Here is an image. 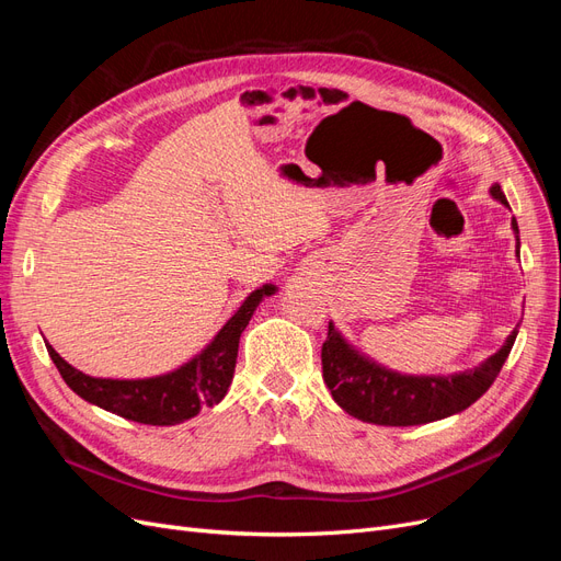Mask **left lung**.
<instances>
[{"instance_id":"8db88e82","label":"left lung","mask_w":561,"mask_h":561,"mask_svg":"<svg viewBox=\"0 0 561 561\" xmlns=\"http://www.w3.org/2000/svg\"><path fill=\"white\" fill-rule=\"evenodd\" d=\"M489 194L511 208L499 182L489 186ZM511 227L519 257V227L515 217ZM517 328L507 334L505 344L478 367L454 371V375H402L355 348L330 320L328 342L322 344L320 355L322 379L334 402L355 419L377 423V426H421V423L463 412L486 393L511 355L519 332Z\"/></svg>"}]
</instances>
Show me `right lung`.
Instances as JSON below:
<instances>
[{"label":"right lung","mask_w":561,"mask_h":561,"mask_svg":"<svg viewBox=\"0 0 561 561\" xmlns=\"http://www.w3.org/2000/svg\"><path fill=\"white\" fill-rule=\"evenodd\" d=\"M276 293L278 287L271 283L252 290L194 358L165 371V375L145 379L91 377L62 360L50 344H46V351L50 360L56 363L65 383L79 398L128 421L147 423V426H175V423L196 416L203 407H215L217 402H222L233 379L239 339L264 297Z\"/></svg>","instance_id":"right-lung-1"}]
</instances>
